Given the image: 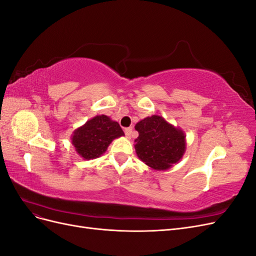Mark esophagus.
I'll return each mask as SVG.
<instances>
[{
    "instance_id": "esophagus-1",
    "label": "esophagus",
    "mask_w": 256,
    "mask_h": 256,
    "mask_svg": "<svg viewBox=\"0 0 256 256\" xmlns=\"http://www.w3.org/2000/svg\"><path fill=\"white\" fill-rule=\"evenodd\" d=\"M124 131H125V134H126V136L127 138H130L131 136V134H132V128H125V130H124Z\"/></svg>"
}]
</instances>
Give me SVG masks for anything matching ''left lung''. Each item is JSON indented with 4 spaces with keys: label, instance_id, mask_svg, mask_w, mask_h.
<instances>
[{
    "label": "left lung",
    "instance_id": "8db88e82",
    "mask_svg": "<svg viewBox=\"0 0 256 256\" xmlns=\"http://www.w3.org/2000/svg\"><path fill=\"white\" fill-rule=\"evenodd\" d=\"M138 157L154 170H166L182 157L186 138L182 130L170 125L161 116L152 115L136 125Z\"/></svg>",
    "mask_w": 256,
    "mask_h": 256
}]
</instances>
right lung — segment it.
Segmentation results:
<instances>
[{"label": "right lung", "instance_id": "1", "mask_svg": "<svg viewBox=\"0 0 256 256\" xmlns=\"http://www.w3.org/2000/svg\"><path fill=\"white\" fill-rule=\"evenodd\" d=\"M122 136L124 131L118 122L97 115L74 131L72 144L81 157L90 160L102 156L114 138Z\"/></svg>", "mask_w": 256, "mask_h": 256}]
</instances>
